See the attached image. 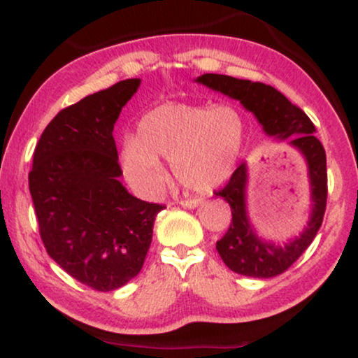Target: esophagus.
Instances as JSON below:
<instances>
[{
    "mask_svg": "<svg viewBox=\"0 0 358 358\" xmlns=\"http://www.w3.org/2000/svg\"><path fill=\"white\" fill-rule=\"evenodd\" d=\"M179 203L185 208H195L202 203V199H182Z\"/></svg>",
    "mask_w": 358,
    "mask_h": 358,
    "instance_id": "1",
    "label": "esophagus"
}]
</instances>
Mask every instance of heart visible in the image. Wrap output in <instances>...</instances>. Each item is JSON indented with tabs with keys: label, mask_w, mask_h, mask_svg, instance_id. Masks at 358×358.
Listing matches in <instances>:
<instances>
[{
	"label": "heart",
	"mask_w": 358,
	"mask_h": 358,
	"mask_svg": "<svg viewBox=\"0 0 358 358\" xmlns=\"http://www.w3.org/2000/svg\"><path fill=\"white\" fill-rule=\"evenodd\" d=\"M244 140L246 120L236 106L168 102L141 119L136 138L125 141L122 164L141 194L158 192L164 184L163 158L171 159L176 179L185 189L207 192L231 176Z\"/></svg>",
	"instance_id": "b5f03b06"
}]
</instances>
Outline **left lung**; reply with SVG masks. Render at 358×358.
I'll list each match as a JSON object with an SVG mask.
<instances>
[{
  "mask_svg": "<svg viewBox=\"0 0 358 358\" xmlns=\"http://www.w3.org/2000/svg\"><path fill=\"white\" fill-rule=\"evenodd\" d=\"M210 90L236 99L252 112L268 136L285 141L303 155L308 166L311 190V213L300 236L285 244L259 238L246 212L248 168L239 164L229 182L215 192L231 207V224L217 241V251L233 272L254 278H271L285 272L306 251L321 228L327 200L326 151L315 136V125L300 107L292 104L275 87L227 75H207L195 80Z\"/></svg>",
  "mask_w": 358,
  "mask_h": 358,
  "instance_id": "1",
  "label": "left lung"
}]
</instances>
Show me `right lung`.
I'll return each instance as SVG.
<instances>
[{"label": "right lung", "instance_id": "right-lung-1", "mask_svg": "<svg viewBox=\"0 0 358 358\" xmlns=\"http://www.w3.org/2000/svg\"><path fill=\"white\" fill-rule=\"evenodd\" d=\"M138 78L86 96L58 112L34 151L29 173L38 231L48 256L97 292L138 275L164 205L129 194L112 136Z\"/></svg>", "mask_w": 358, "mask_h": 358}]
</instances>
